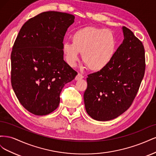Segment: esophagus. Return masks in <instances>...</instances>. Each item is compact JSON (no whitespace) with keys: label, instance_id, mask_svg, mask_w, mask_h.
<instances>
[{"label":"esophagus","instance_id":"1","mask_svg":"<svg viewBox=\"0 0 156 156\" xmlns=\"http://www.w3.org/2000/svg\"><path fill=\"white\" fill-rule=\"evenodd\" d=\"M83 78H84V76H83V75H81V73H78V74L76 75V77H75V79L76 80V81H79V80L82 79H83Z\"/></svg>","mask_w":156,"mask_h":156}]
</instances>
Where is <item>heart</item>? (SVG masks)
Instances as JSON below:
<instances>
[{"instance_id":"heart-1","label":"heart","mask_w":156,"mask_h":156,"mask_svg":"<svg viewBox=\"0 0 156 156\" xmlns=\"http://www.w3.org/2000/svg\"><path fill=\"white\" fill-rule=\"evenodd\" d=\"M72 43L65 42L63 54L67 63L74 67L82 54L83 62L92 72H100L111 63L116 54L117 43L109 30L86 27L75 31Z\"/></svg>"}]
</instances>
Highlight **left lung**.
<instances>
[{"instance_id": "8db88e82", "label": "left lung", "mask_w": 156, "mask_h": 156, "mask_svg": "<svg viewBox=\"0 0 156 156\" xmlns=\"http://www.w3.org/2000/svg\"><path fill=\"white\" fill-rule=\"evenodd\" d=\"M124 39L111 63L89 74L84 101L88 115L98 121L116 119L127 110L137 94L145 71L144 46L133 32L122 27Z\"/></svg>"}]
</instances>
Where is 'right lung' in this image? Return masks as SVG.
Returning a JSON list of instances; mask_svg holds the SVG:
<instances>
[{"mask_svg": "<svg viewBox=\"0 0 156 156\" xmlns=\"http://www.w3.org/2000/svg\"><path fill=\"white\" fill-rule=\"evenodd\" d=\"M74 20L67 13H41L23 25L13 44L12 86L23 107L35 115L55 111L64 86L77 75L62 51L64 36Z\"/></svg>", "mask_w": 156, "mask_h": 156, "instance_id": "right-lung-1", "label": "right lung"}]
</instances>
